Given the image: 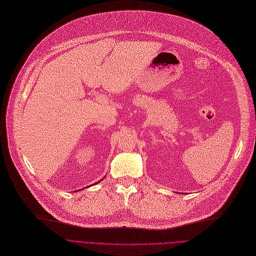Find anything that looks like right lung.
Segmentation results:
<instances>
[{"instance_id":"obj_1","label":"right lung","mask_w":256,"mask_h":256,"mask_svg":"<svg viewBox=\"0 0 256 256\" xmlns=\"http://www.w3.org/2000/svg\"><path fill=\"white\" fill-rule=\"evenodd\" d=\"M102 180H103V178H102ZM99 182H100V180H99ZM98 182H95V184H98ZM86 188H88V187H86ZM76 191H78V190H76ZM76 191H74V192H76Z\"/></svg>"}]
</instances>
